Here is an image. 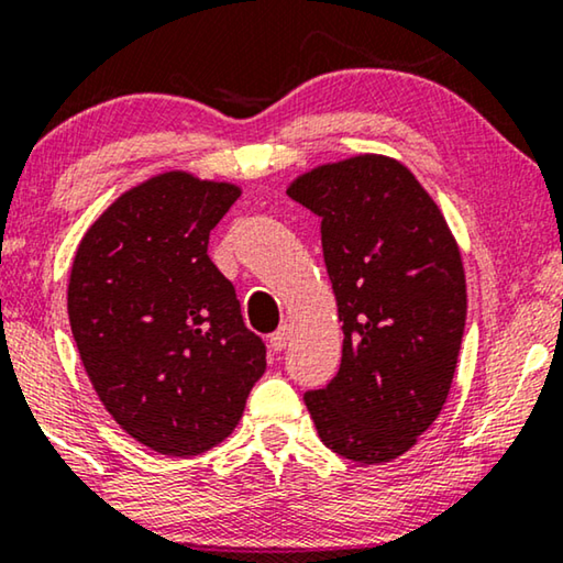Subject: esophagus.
Listing matches in <instances>:
<instances>
[{
	"label": "esophagus",
	"instance_id": "obj_1",
	"mask_svg": "<svg viewBox=\"0 0 563 563\" xmlns=\"http://www.w3.org/2000/svg\"><path fill=\"white\" fill-rule=\"evenodd\" d=\"M288 339H290V329H288V325H283V329H278L271 335V349L283 351L285 343H288Z\"/></svg>",
	"mask_w": 563,
	"mask_h": 563
}]
</instances>
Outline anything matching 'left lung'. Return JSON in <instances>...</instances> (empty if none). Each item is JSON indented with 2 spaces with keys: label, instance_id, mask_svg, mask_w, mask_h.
<instances>
[{
  "label": "left lung",
  "instance_id": "obj_1",
  "mask_svg": "<svg viewBox=\"0 0 563 563\" xmlns=\"http://www.w3.org/2000/svg\"><path fill=\"white\" fill-rule=\"evenodd\" d=\"M285 191L321 217L343 323L339 374L303 397L310 419L341 457L389 463L448 401L467 313L460 245L438 201L394 156L318 164Z\"/></svg>",
  "mask_w": 563,
  "mask_h": 563
}]
</instances>
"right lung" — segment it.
Here are the masks:
<instances>
[{"label": "right lung", "mask_w": 563, "mask_h": 563, "mask_svg": "<svg viewBox=\"0 0 563 563\" xmlns=\"http://www.w3.org/2000/svg\"><path fill=\"white\" fill-rule=\"evenodd\" d=\"M242 195L169 169L133 184L82 234L67 318L98 399L125 434L169 457L212 450L265 372L209 232Z\"/></svg>", "instance_id": "right-lung-1"}]
</instances>
